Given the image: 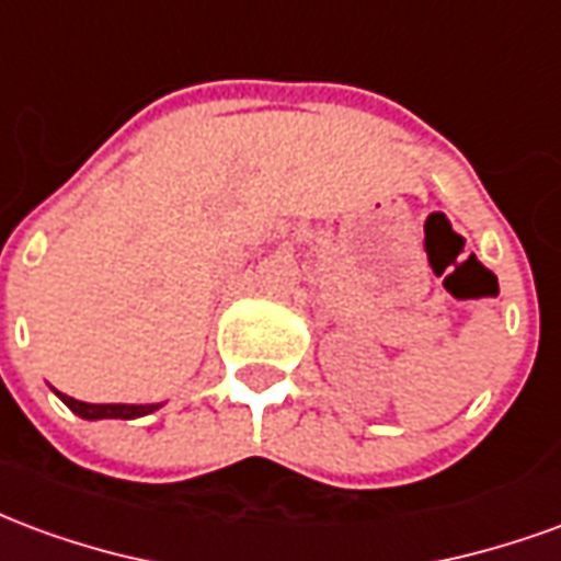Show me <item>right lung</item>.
<instances>
[{
    "label": "right lung",
    "instance_id": "right-lung-1",
    "mask_svg": "<svg viewBox=\"0 0 561 561\" xmlns=\"http://www.w3.org/2000/svg\"><path fill=\"white\" fill-rule=\"evenodd\" d=\"M59 393V390H56ZM59 400L66 402L71 412L83 417V421H102V417H116V421H131V417H144V414L161 409V402L156 405H126V402H116V405H95V402H80L75 397L59 393Z\"/></svg>",
    "mask_w": 561,
    "mask_h": 561
}]
</instances>
